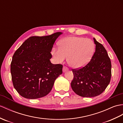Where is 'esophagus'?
<instances>
[{
    "label": "esophagus",
    "mask_w": 123,
    "mask_h": 123,
    "mask_svg": "<svg viewBox=\"0 0 123 123\" xmlns=\"http://www.w3.org/2000/svg\"><path fill=\"white\" fill-rule=\"evenodd\" d=\"M68 68L65 67H63V72H65L66 71H68Z\"/></svg>",
    "instance_id": "1"
}]
</instances>
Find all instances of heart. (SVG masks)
<instances>
[{
    "label": "heart",
    "instance_id": "b5f03b06",
    "mask_svg": "<svg viewBox=\"0 0 123 123\" xmlns=\"http://www.w3.org/2000/svg\"><path fill=\"white\" fill-rule=\"evenodd\" d=\"M59 49L53 48L51 54L56 62H63L68 56V62L74 68L85 66L92 59L95 51V44L91 39L71 36L61 39Z\"/></svg>",
    "mask_w": 123,
    "mask_h": 123
}]
</instances>
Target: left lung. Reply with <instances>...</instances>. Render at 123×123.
<instances>
[{
	"label": "left lung",
	"instance_id": "8db88e82",
	"mask_svg": "<svg viewBox=\"0 0 123 123\" xmlns=\"http://www.w3.org/2000/svg\"><path fill=\"white\" fill-rule=\"evenodd\" d=\"M95 52L88 63L80 69L73 70L74 78L71 83L78 95L93 98L100 95L109 84L111 78V62L102 44L93 38Z\"/></svg>",
	"mask_w": 123,
	"mask_h": 123
}]
</instances>
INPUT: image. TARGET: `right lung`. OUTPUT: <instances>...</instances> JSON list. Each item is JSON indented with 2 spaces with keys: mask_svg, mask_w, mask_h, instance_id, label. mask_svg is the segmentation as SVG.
I'll use <instances>...</instances> for the list:
<instances>
[{
  "mask_svg": "<svg viewBox=\"0 0 123 123\" xmlns=\"http://www.w3.org/2000/svg\"><path fill=\"white\" fill-rule=\"evenodd\" d=\"M63 33L33 36L27 39L12 56L10 71L13 86L21 96L36 99L46 96L56 79L62 73L63 65L50 60L53 44Z\"/></svg>",
  "mask_w": 123,
  "mask_h": 123,
  "instance_id": "add662e5",
  "label": "right lung"
}]
</instances>
